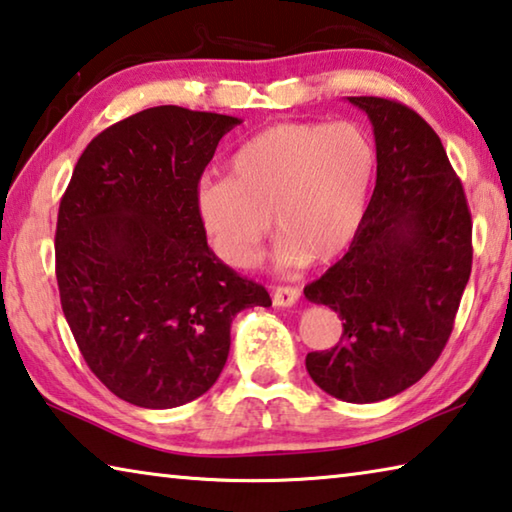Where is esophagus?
I'll return each instance as SVG.
<instances>
[{
	"label": "esophagus",
	"instance_id": "1",
	"mask_svg": "<svg viewBox=\"0 0 512 512\" xmlns=\"http://www.w3.org/2000/svg\"><path fill=\"white\" fill-rule=\"evenodd\" d=\"M300 298V289L298 287H275L273 289V302L277 307H291L296 305Z\"/></svg>",
	"mask_w": 512,
	"mask_h": 512
}]
</instances>
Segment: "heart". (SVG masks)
<instances>
[{"mask_svg":"<svg viewBox=\"0 0 512 512\" xmlns=\"http://www.w3.org/2000/svg\"><path fill=\"white\" fill-rule=\"evenodd\" d=\"M375 171V142L359 124H277L239 146L230 176L198 185V216L230 266L257 262L271 216L280 264L329 262L357 237Z\"/></svg>","mask_w":512,"mask_h":512,"instance_id":"b5f03b06","label":"heart"}]
</instances>
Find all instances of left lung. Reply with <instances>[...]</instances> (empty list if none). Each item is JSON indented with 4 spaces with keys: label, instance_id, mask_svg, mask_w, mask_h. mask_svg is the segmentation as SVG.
Listing matches in <instances>:
<instances>
[{
    "label": "left lung",
    "instance_id": "left-lung-1",
    "mask_svg": "<svg viewBox=\"0 0 512 512\" xmlns=\"http://www.w3.org/2000/svg\"><path fill=\"white\" fill-rule=\"evenodd\" d=\"M372 121L377 183L357 237L305 298L343 320L311 379L343 402L406 391L445 350L472 273V214L443 142L395 99L348 97Z\"/></svg>",
    "mask_w": 512,
    "mask_h": 512
}]
</instances>
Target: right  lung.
<instances>
[{"instance_id":"add662e5","label":"right lung","mask_w":512,"mask_h":512,"mask_svg":"<svg viewBox=\"0 0 512 512\" xmlns=\"http://www.w3.org/2000/svg\"><path fill=\"white\" fill-rule=\"evenodd\" d=\"M237 117L158 106L85 146L60 198L56 280L85 363L110 393L173 409L210 391L241 309L268 291L207 246L196 192Z\"/></svg>"}]
</instances>
